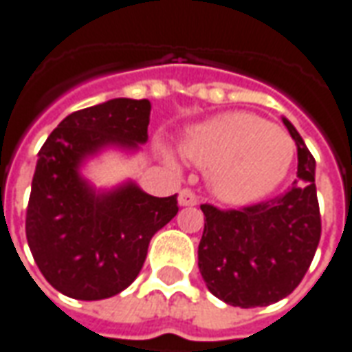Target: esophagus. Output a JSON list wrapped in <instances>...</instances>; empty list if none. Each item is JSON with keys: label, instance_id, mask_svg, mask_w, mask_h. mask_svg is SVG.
<instances>
[{"label": "esophagus", "instance_id": "34e87169", "mask_svg": "<svg viewBox=\"0 0 352 352\" xmlns=\"http://www.w3.org/2000/svg\"><path fill=\"white\" fill-rule=\"evenodd\" d=\"M179 204L181 206H196L198 204V196L190 190V188H183L179 192Z\"/></svg>", "mask_w": 352, "mask_h": 352}]
</instances>
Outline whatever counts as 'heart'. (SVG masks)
Listing matches in <instances>:
<instances>
[{
    "instance_id": "obj_1",
    "label": "heart",
    "mask_w": 352,
    "mask_h": 352,
    "mask_svg": "<svg viewBox=\"0 0 352 352\" xmlns=\"http://www.w3.org/2000/svg\"><path fill=\"white\" fill-rule=\"evenodd\" d=\"M183 156L210 171L223 202L250 204L276 190L291 169L295 142L266 119L231 111L195 126L181 144Z\"/></svg>"
}]
</instances>
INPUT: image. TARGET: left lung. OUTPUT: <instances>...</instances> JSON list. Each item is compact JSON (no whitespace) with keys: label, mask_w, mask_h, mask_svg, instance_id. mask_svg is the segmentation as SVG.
<instances>
[{"label":"left lung","mask_w":352,"mask_h":352,"mask_svg":"<svg viewBox=\"0 0 352 352\" xmlns=\"http://www.w3.org/2000/svg\"><path fill=\"white\" fill-rule=\"evenodd\" d=\"M283 123L298 156V179L285 195L241 210L200 206L206 219L198 267L210 293L233 307H267L291 295L320 243L316 160L291 121Z\"/></svg>","instance_id":"8db88e82"}]
</instances>
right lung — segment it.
I'll use <instances>...</instances> for the list:
<instances>
[{"label": "right lung", "instance_id": "right-lung-1", "mask_svg": "<svg viewBox=\"0 0 352 352\" xmlns=\"http://www.w3.org/2000/svg\"><path fill=\"white\" fill-rule=\"evenodd\" d=\"M150 102L116 98L67 116L38 152L26 241L47 283L78 300L121 293L140 274L150 239L179 212L177 195H146L133 181L96 190L86 157L148 140Z\"/></svg>", "mask_w": 352, "mask_h": 352}]
</instances>
